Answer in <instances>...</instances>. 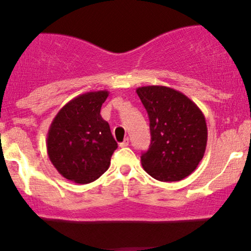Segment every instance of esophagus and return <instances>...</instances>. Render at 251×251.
Listing matches in <instances>:
<instances>
[{
    "label": "esophagus",
    "instance_id": "esophagus-1",
    "mask_svg": "<svg viewBox=\"0 0 251 251\" xmlns=\"http://www.w3.org/2000/svg\"><path fill=\"white\" fill-rule=\"evenodd\" d=\"M128 144H129L128 138H125V140H124L123 143H120L119 146H120V148H126V146H128Z\"/></svg>",
    "mask_w": 251,
    "mask_h": 251
}]
</instances>
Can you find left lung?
Segmentation results:
<instances>
[{
	"mask_svg": "<svg viewBox=\"0 0 251 251\" xmlns=\"http://www.w3.org/2000/svg\"><path fill=\"white\" fill-rule=\"evenodd\" d=\"M150 119L151 144L142 155L148 174L160 181H178L195 171L205 153V117L185 94L166 86L135 89Z\"/></svg>",
	"mask_w": 251,
	"mask_h": 251,
	"instance_id": "obj_1",
	"label": "left lung"
}]
</instances>
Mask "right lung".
Listing matches in <instances>:
<instances>
[{
	"instance_id": "obj_1",
	"label": "right lung",
	"mask_w": 251,
	"mask_h": 251,
	"mask_svg": "<svg viewBox=\"0 0 251 251\" xmlns=\"http://www.w3.org/2000/svg\"><path fill=\"white\" fill-rule=\"evenodd\" d=\"M108 91L87 92L57 112L47 134V153L62 177L92 183L105 174L118 144L100 116Z\"/></svg>"
}]
</instances>
